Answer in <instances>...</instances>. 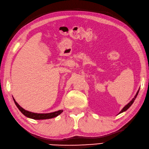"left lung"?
Masks as SVG:
<instances>
[{
  "instance_id": "obj_1",
  "label": "left lung",
  "mask_w": 149,
  "mask_h": 149,
  "mask_svg": "<svg viewBox=\"0 0 149 149\" xmlns=\"http://www.w3.org/2000/svg\"><path fill=\"white\" fill-rule=\"evenodd\" d=\"M139 89L138 91V92L137 93H136V95H135V96H134V98H133L132 100H131V101H130L129 103V104H127L125 106V107H124L123 108V109H122V110H121L120 112V113L119 114H120V113H123V112H124V111H127V109H128L130 107V106H131L132 105V104H133V102H134V100H135V99L136 98V96H137V95H138V93H139Z\"/></svg>"
}]
</instances>
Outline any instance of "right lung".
Listing matches in <instances>:
<instances>
[{"label":"right lung","mask_w":149,"mask_h":149,"mask_svg":"<svg viewBox=\"0 0 149 149\" xmlns=\"http://www.w3.org/2000/svg\"><path fill=\"white\" fill-rule=\"evenodd\" d=\"M14 102L15 105H17L18 109H19V111L22 113L24 116L26 117L32 118L33 120H46V119H51V118H53L54 117H56L58 116L59 114H61L63 111L62 110H59L58 111L53 112V113H45V114H39V113H31V112H29L25 110V109L21 107L20 106L17 104V102L15 101V100L13 98Z\"/></svg>","instance_id":"add662e5"}]
</instances>
